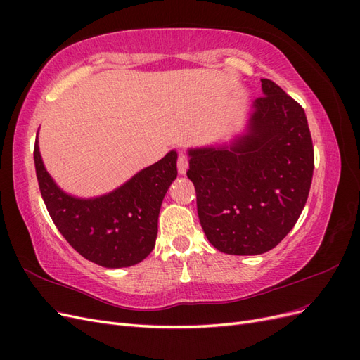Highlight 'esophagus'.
Wrapping results in <instances>:
<instances>
[{
    "instance_id": "1",
    "label": "esophagus",
    "mask_w": 360,
    "mask_h": 360,
    "mask_svg": "<svg viewBox=\"0 0 360 360\" xmlns=\"http://www.w3.org/2000/svg\"><path fill=\"white\" fill-rule=\"evenodd\" d=\"M188 167H189L188 158L184 155H179V158H177V171H179V174H181V176H183V174H186Z\"/></svg>"
}]
</instances>
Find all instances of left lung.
Returning <instances> with one entry per match:
<instances>
[{
  "instance_id": "left-lung-1",
  "label": "left lung",
  "mask_w": 360,
  "mask_h": 360,
  "mask_svg": "<svg viewBox=\"0 0 360 360\" xmlns=\"http://www.w3.org/2000/svg\"><path fill=\"white\" fill-rule=\"evenodd\" d=\"M254 102L249 132L230 148L189 150L188 177L209 242L221 252L274 249L308 200L314 147L303 108L270 79Z\"/></svg>"
}]
</instances>
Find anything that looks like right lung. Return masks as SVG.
I'll return each mask as SVG.
<instances>
[{"label": "right lung", "instance_id": "right-lung-1", "mask_svg": "<svg viewBox=\"0 0 360 360\" xmlns=\"http://www.w3.org/2000/svg\"><path fill=\"white\" fill-rule=\"evenodd\" d=\"M177 153H169L124 183L94 200L64 193L43 167L37 141L34 163L41 198L58 231L91 263L129 267L143 261L155 248L158 217L163 197L177 177Z\"/></svg>", "mask_w": 360, "mask_h": 360}]
</instances>
